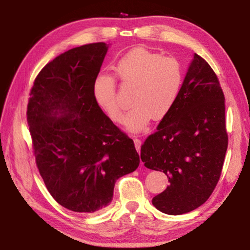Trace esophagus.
Wrapping results in <instances>:
<instances>
[{"label": "esophagus", "instance_id": "34e87169", "mask_svg": "<svg viewBox=\"0 0 250 250\" xmlns=\"http://www.w3.org/2000/svg\"><path fill=\"white\" fill-rule=\"evenodd\" d=\"M133 142H134V146H135V149H137V151L140 153V150H141V140L140 139L138 138H134L133 139Z\"/></svg>", "mask_w": 250, "mask_h": 250}]
</instances>
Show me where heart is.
I'll return each mask as SVG.
<instances>
[{
    "instance_id": "heart-1",
    "label": "heart",
    "mask_w": 250,
    "mask_h": 250,
    "mask_svg": "<svg viewBox=\"0 0 250 250\" xmlns=\"http://www.w3.org/2000/svg\"><path fill=\"white\" fill-rule=\"evenodd\" d=\"M116 73L125 84L135 87L133 108L124 122L130 132L145 130L152 118L162 120L170 115L184 83V69L177 59L146 48H135L124 55L117 62ZM94 95L110 119L120 122L122 107L113 78L99 76L94 83Z\"/></svg>"
}]
</instances>
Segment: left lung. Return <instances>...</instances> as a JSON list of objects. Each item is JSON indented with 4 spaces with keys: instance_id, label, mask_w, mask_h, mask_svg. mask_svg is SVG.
I'll return each instance as SVG.
<instances>
[{
    "instance_id": "left-lung-1",
    "label": "left lung",
    "mask_w": 250,
    "mask_h": 250,
    "mask_svg": "<svg viewBox=\"0 0 250 250\" xmlns=\"http://www.w3.org/2000/svg\"><path fill=\"white\" fill-rule=\"evenodd\" d=\"M227 146L225 97L216 74L195 54L175 107L141 146L145 167L163 171L170 182L152 204L167 215L204 204L221 176Z\"/></svg>"
}]
</instances>
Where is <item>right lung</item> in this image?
<instances>
[{
  "mask_svg": "<svg viewBox=\"0 0 250 250\" xmlns=\"http://www.w3.org/2000/svg\"><path fill=\"white\" fill-rule=\"evenodd\" d=\"M108 48L94 43L59 55L36 77L27 104L40 174L55 201L77 213L105 208L117 180L140 164L132 139L95 99L94 83Z\"/></svg>",
  "mask_w": 250,
  "mask_h": 250,
  "instance_id": "1",
  "label": "right lung"
}]
</instances>
